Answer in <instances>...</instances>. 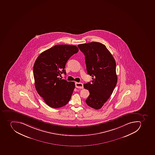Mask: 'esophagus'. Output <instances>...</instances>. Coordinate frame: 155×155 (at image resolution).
<instances>
[{
	"mask_svg": "<svg viewBox=\"0 0 155 155\" xmlns=\"http://www.w3.org/2000/svg\"><path fill=\"white\" fill-rule=\"evenodd\" d=\"M75 85H76V87L78 88H83V84L82 83H81V82H76Z\"/></svg>",
	"mask_w": 155,
	"mask_h": 155,
	"instance_id": "esophagus-1",
	"label": "esophagus"
}]
</instances>
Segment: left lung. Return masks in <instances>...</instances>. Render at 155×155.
<instances>
[{"label":"left lung","instance_id":"left-lung-1","mask_svg":"<svg viewBox=\"0 0 155 155\" xmlns=\"http://www.w3.org/2000/svg\"><path fill=\"white\" fill-rule=\"evenodd\" d=\"M85 55L87 74L92 76V83L83 85L90 95L87 105L95 109L101 108L113 92L117 82L116 62L105 45L91 42L78 45Z\"/></svg>","mask_w":155,"mask_h":155}]
</instances>
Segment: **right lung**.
<instances>
[{
    "label": "right lung",
    "instance_id": "add662e5",
    "mask_svg": "<svg viewBox=\"0 0 155 155\" xmlns=\"http://www.w3.org/2000/svg\"><path fill=\"white\" fill-rule=\"evenodd\" d=\"M78 51L77 46L59 45L39 55L33 66L35 88L45 102L52 108L68 104L75 88L74 82L59 78L71 56Z\"/></svg>",
    "mask_w": 155,
    "mask_h": 155
}]
</instances>
